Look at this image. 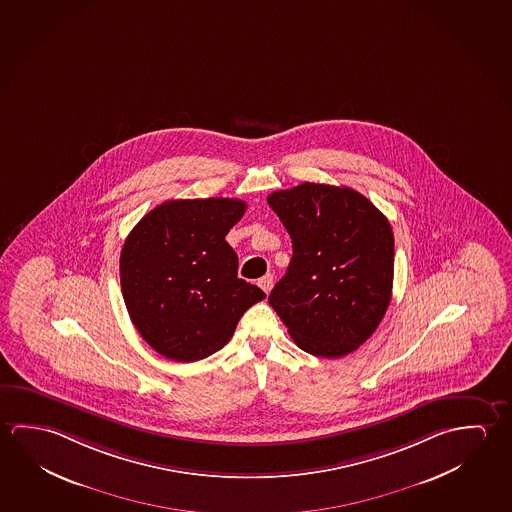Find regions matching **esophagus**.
<instances>
[{
  "label": "esophagus",
  "instance_id": "esophagus-1",
  "mask_svg": "<svg viewBox=\"0 0 512 512\" xmlns=\"http://www.w3.org/2000/svg\"><path fill=\"white\" fill-rule=\"evenodd\" d=\"M259 287L264 291V293L268 294L271 291V287H273V275H264V277L259 278Z\"/></svg>",
  "mask_w": 512,
  "mask_h": 512
}]
</instances>
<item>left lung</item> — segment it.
Here are the masks:
<instances>
[{"label":"left lung","mask_w":512,"mask_h":512,"mask_svg":"<svg viewBox=\"0 0 512 512\" xmlns=\"http://www.w3.org/2000/svg\"><path fill=\"white\" fill-rule=\"evenodd\" d=\"M293 257L269 294L303 352L337 359L377 330L391 302L394 237L386 216L350 187L305 182L268 196Z\"/></svg>","instance_id":"1"}]
</instances>
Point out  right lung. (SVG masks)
<instances>
[{
    "mask_svg": "<svg viewBox=\"0 0 512 512\" xmlns=\"http://www.w3.org/2000/svg\"><path fill=\"white\" fill-rule=\"evenodd\" d=\"M246 203L230 198L169 200L126 237L121 291L144 341L176 362L221 350L253 303L266 298L237 278L239 259L225 241Z\"/></svg>",
    "mask_w": 512,
    "mask_h": 512,
    "instance_id": "obj_1",
    "label": "right lung"
}]
</instances>
